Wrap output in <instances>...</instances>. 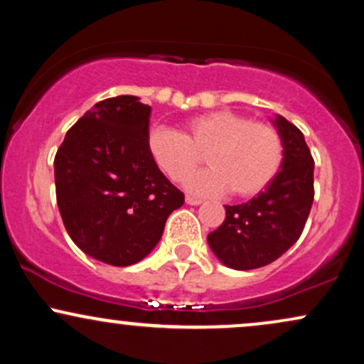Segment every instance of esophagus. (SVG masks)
Wrapping results in <instances>:
<instances>
[{"label":"esophagus","mask_w":364,"mask_h":364,"mask_svg":"<svg viewBox=\"0 0 364 364\" xmlns=\"http://www.w3.org/2000/svg\"><path fill=\"white\" fill-rule=\"evenodd\" d=\"M185 200L188 205H200V203H202V198H196V196H190V195H188Z\"/></svg>","instance_id":"obj_1"}]
</instances>
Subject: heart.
<instances>
[{
	"label": "heart",
	"instance_id": "obj_1",
	"mask_svg": "<svg viewBox=\"0 0 364 364\" xmlns=\"http://www.w3.org/2000/svg\"><path fill=\"white\" fill-rule=\"evenodd\" d=\"M147 149L157 168L181 181L205 152L210 168L186 179L188 191L217 195L231 190L237 198H250L270 185L282 164L279 132L262 121L231 109L210 111L185 123V133L157 127L149 133Z\"/></svg>",
	"mask_w": 364,
	"mask_h": 364
}]
</instances>
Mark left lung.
<instances>
[{"label": "left lung", "mask_w": 364, "mask_h": 364, "mask_svg": "<svg viewBox=\"0 0 364 364\" xmlns=\"http://www.w3.org/2000/svg\"><path fill=\"white\" fill-rule=\"evenodd\" d=\"M282 140V164L265 190L241 205H225V220L207 236L217 260L252 270L277 260L301 236L313 203V162L304 135L284 116L270 118Z\"/></svg>", "instance_id": "1"}]
</instances>
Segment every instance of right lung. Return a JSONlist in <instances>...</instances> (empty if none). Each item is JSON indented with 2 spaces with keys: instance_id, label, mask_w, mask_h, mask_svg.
I'll list each match as a JSON object with an SVG mask.
<instances>
[{
  "instance_id": "obj_1",
  "label": "right lung",
  "mask_w": 364,
  "mask_h": 364,
  "mask_svg": "<svg viewBox=\"0 0 364 364\" xmlns=\"http://www.w3.org/2000/svg\"><path fill=\"white\" fill-rule=\"evenodd\" d=\"M150 106L136 95L97 102L54 157L58 208L83 253L114 267L144 260L185 195L150 157Z\"/></svg>"
}]
</instances>
